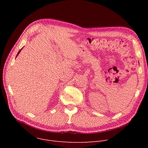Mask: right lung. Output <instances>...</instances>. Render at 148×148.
<instances>
[{"label": "right lung", "mask_w": 148, "mask_h": 148, "mask_svg": "<svg viewBox=\"0 0 148 148\" xmlns=\"http://www.w3.org/2000/svg\"><path fill=\"white\" fill-rule=\"evenodd\" d=\"M20 51H21V50H20V51H18V53H17V56H18V54H19V53H20ZM17 56H16V57H17Z\"/></svg>", "instance_id": "1"}]
</instances>
